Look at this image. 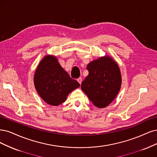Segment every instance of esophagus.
<instances>
[{
    "mask_svg": "<svg viewBox=\"0 0 157 157\" xmlns=\"http://www.w3.org/2000/svg\"><path fill=\"white\" fill-rule=\"evenodd\" d=\"M78 82H79V83L81 85V84H82V78H79L78 79Z\"/></svg>",
    "mask_w": 157,
    "mask_h": 157,
    "instance_id": "obj_1",
    "label": "esophagus"
}]
</instances>
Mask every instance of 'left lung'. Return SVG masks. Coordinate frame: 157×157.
Masks as SVG:
<instances>
[{"label":"left lung","instance_id":"left-lung-1","mask_svg":"<svg viewBox=\"0 0 157 157\" xmlns=\"http://www.w3.org/2000/svg\"><path fill=\"white\" fill-rule=\"evenodd\" d=\"M89 75L82 89L98 108L108 106L119 92L122 79L118 64L109 56L102 57L88 64Z\"/></svg>","mask_w":157,"mask_h":157}]
</instances>
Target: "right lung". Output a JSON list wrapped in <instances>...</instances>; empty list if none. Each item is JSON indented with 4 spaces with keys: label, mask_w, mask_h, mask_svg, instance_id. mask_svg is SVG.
<instances>
[{
    "label": "right lung",
    "mask_w": 157,
    "mask_h": 157,
    "mask_svg": "<svg viewBox=\"0 0 157 157\" xmlns=\"http://www.w3.org/2000/svg\"><path fill=\"white\" fill-rule=\"evenodd\" d=\"M34 83L40 97L54 106L63 103L68 94L80 86L62 68L57 59L50 55L40 62L34 75Z\"/></svg>",
    "instance_id": "1"
}]
</instances>
